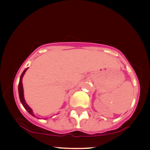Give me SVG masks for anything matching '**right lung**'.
<instances>
[{
	"label": "right lung",
	"mask_w": 150,
	"mask_h": 150,
	"mask_svg": "<svg viewBox=\"0 0 150 150\" xmlns=\"http://www.w3.org/2000/svg\"><path fill=\"white\" fill-rule=\"evenodd\" d=\"M27 68L26 69H25V70L23 71V73H22L21 76H20V82H19V85H18V92H19V97H20V101H21L22 106L25 107V108L26 110H27V111H28V113H30V114L32 115V116L35 117V116H34L33 111H32V110L31 109V108L30 107V106H28L27 104H26L25 102V99H24V94H23V87H22V77H23L24 74L25 73L26 70H27Z\"/></svg>",
	"instance_id": "add662e5"
}]
</instances>
